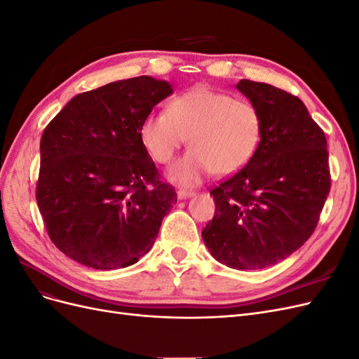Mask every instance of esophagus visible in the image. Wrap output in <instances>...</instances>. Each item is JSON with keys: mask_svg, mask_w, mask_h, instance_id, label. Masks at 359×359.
<instances>
[{"mask_svg": "<svg viewBox=\"0 0 359 359\" xmlns=\"http://www.w3.org/2000/svg\"><path fill=\"white\" fill-rule=\"evenodd\" d=\"M193 194H194V191H191V190H184V189H180V190L177 191L178 199H187V198H191Z\"/></svg>", "mask_w": 359, "mask_h": 359, "instance_id": "34e87169", "label": "esophagus"}]
</instances>
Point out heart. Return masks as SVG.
Masks as SVG:
<instances>
[{"label":"heart","mask_w":359,"mask_h":359,"mask_svg":"<svg viewBox=\"0 0 359 359\" xmlns=\"http://www.w3.org/2000/svg\"><path fill=\"white\" fill-rule=\"evenodd\" d=\"M140 140L158 163H169L187 142L191 149L168 170L172 182L196 186L210 173L232 175L252 160L262 137V118L248 100L196 86L175 97L169 111L148 114Z\"/></svg>","instance_id":"b5f03b06"}]
</instances>
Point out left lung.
Segmentation results:
<instances>
[{
	"mask_svg": "<svg viewBox=\"0 0 359 359\" xmlns=\"http://www.w3.org/2000/svg\"><path fill=\"white\" fill-rule=\"evenodd\" d=\"M236 88L259 109L262 137L252 160L210 191L215 215L202 238L219 262L262 269L316 229L331 189L327 137L290 93L248 79Z\"/></svg>",
	"mask_w": 359,
	"mask_h": 359,
	"instance_id": "obj_1",
	"label": "left lung"
}]
</instances>
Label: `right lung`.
<instances>
[{"label": "right lung", "instance_id": "obj_1", "mask_svg": "<svg viewBox=\"0 0 359 359\" xmlns=\"http://www.w3.org/2000/svg\"><path fill=\"white\" fill-rule=\"evenodd\" d=\"M170 94L149 76L111 82L74 95L46 126L36 199L50 241L76 262L126 268L153 247L177 193L139 132Z\"/></svg>", "mask_w": 359, "mask_h": 359}]
</instances>
